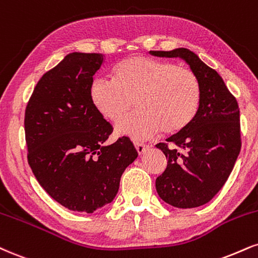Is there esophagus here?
I'll return each instance as SVG.
<instances>
[{
  "mask_svg": "<svg viewBox=\"0 0 258 258\" xmlns=\"http://www.w3.org/2000/svg\"><path fill=\"white\" fill-rule=\"evenodd\" d=\"M135 147H136V149H137V151H138L139 155L144 154L145 150H147V149L149 148L148 145L144 144V143H139V142H136L135 143Z\"/></svg>",
  "mask_w": 258,
  "mask_h": 258,
  "instance_id": "34e87169",
  "label": "esophagus"
}]
</instances>
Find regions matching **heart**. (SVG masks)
I'll return each mask as SVG.
<instances>
[{
	"label": "heart",
	"mask_w": 258,
	"mask_h": 258,
	"mask_svg": "<svg viewBox=\"0 0 258 258\" xmlns=\"http://www.w3.org/2000/svg\"><path fill=\"white\" fill-rule=\"evenodd\" d=\"M111 77L113 82L92 79L89 98L99 115L115 125L135 103L138 113L117 126L121 136L144 139L161 130L175 135L191 125L200 109L196 74L173 62L132 56L116 63Z\"/></svg>",
	"instance_id": "obj_1"
}]
</instances>
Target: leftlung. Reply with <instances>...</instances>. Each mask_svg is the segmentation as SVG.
Instances as JSON below:
<instances>
[{
    "mask_svg": "<svg viewBox=\"0 0 258 258\" xmlns=\"http://www.w3.org/2000/svg\"><path fill=\"white\" fill-rule=\"evenodd\" d=\"M160 57H181L201 85V105L187 128L160 143L167 168L156 179L160 198L175 208L201 207L227 181L240 153V122L237 99L221 76L190 49L150 51Z\"/></svg>",
    "mask_w": 258,
    "mask_h": 258,
    "instance_id": "8db88e82",
    "label": "left lung"
}]
</instances>
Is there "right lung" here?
I'll list each match as a JSON object with an SVG mask.
<instances>
[{
    "mask_svg": "<svg viewBox=\"0 0 258 258\" xmlns=\"http://www.w3.org/2000/svg\"><path fill=\"white\" fill-rule=\"evenodd\" d=\"M102 54L71 52L37 83L25 111L27 160L39 185L73 212L111 203L138 153L128 137L104 143L113 127L92 107L89 85Z\"/></svg>",
    "mask_w": 258,
    "mask_h": 258,
    "instance_id": "right-lung-1",
    "label": "right lung"
}]
</instances>
